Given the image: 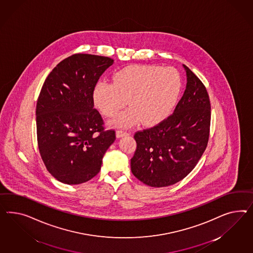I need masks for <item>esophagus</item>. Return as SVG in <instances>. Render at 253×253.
I'll list each match as a JSON object with an SVG mask.
<instances>
[{
    "label": "esophagus",
    "mask_w": 253,
    "mask_h": 253,
    "mask_svg": "<svg viewBox=\"0 0 253 253\" xmlns=\"http://www.w3.org/2000/svg\"><path fill=\"white\" fill-rule=\"evenodd\" d=\"M128 134H129V132H128V131H126V130H118L116 131L117 138H121V137L126 136V135H128Z\"/></svg>",
    "instance_id": "obj_1"
}]
</instances>
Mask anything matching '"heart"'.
<instances>
[{"label":"heart","instance_id":"obj_1","mask_svg":"<svg viewBox=\"0 0 253 253\" xmlns=\"http://www.w3.org/2000/svg\"><path fill=\"white\" fill-rule=\"evenodd\" d=\"M181 88L176 69L154 65H131L119 71L113 84L101 81L94 89V101L104 116L112 118L116 127H130L143 122L154 125L163 121L177 102Z\"/></svg>","mask_w":253,"mask_h":253}]
</instances>
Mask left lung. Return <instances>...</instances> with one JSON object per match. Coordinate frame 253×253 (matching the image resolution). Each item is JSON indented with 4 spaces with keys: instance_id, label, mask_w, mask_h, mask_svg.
I'll return each mask as SVG.
<instances>
[{
    "instance_id": "obj_1",
    "label": "left lung",
    "mask_w": 253,
    "mask_h": 253,
    "mask_svg": "<svg viewBox=\"0 0 253 253\" xmlns=\"http://www.w3.org/2000/svg\"><path fill=\"white\" fill-rule=\"evenodd\" d=\"M187 85L174 112L161 123L134 134L137 147L130 159L132 174L155 188L180 181L206 149L211 104L205 84L186 65Z\"/></svg>"
}]
</instances>
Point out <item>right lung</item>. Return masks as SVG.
<instances>
[{
  "label": "right lung",
  "mask_w": 253,
  "mask_h": 253,
  "mask_svg": "<svg viewBox=\"0 0 253 253\" xmlns=\"http://www.w3.org/2000/svg\"><path fill=\"white\" fill-rule=\"evenodd\" d=\"M113 64L109 57L76 53L58 63L46 78L37 102L38 145L48 172L65 184L94 178L116 139L94 108V89Z\"/></svg>",
  "instance_id": "right-lung-1"
}]
</instances>
